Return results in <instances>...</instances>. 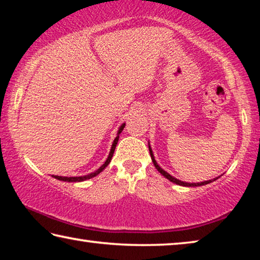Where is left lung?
<instances>
[{"instance_id": "8db88e82", "label": "left lung", "mask_w": 260, "mask_h": 260, "mask_svg": "<svg viewBox=\"0 0 260 260\" xmlns=\"http://www.w3.org/2000/svg\"><path fill=\"white\" fill-rule=\"evenodd\" d=\"M149 151H150V156H151L152 162H153V165H155V167H156V169H157L158 172H159L160 174L164 175V177H165L166 179H169L171 182H173V183H177V184H179V186H184V187H199V186H204V184H208V183L212 182V181H214V180H217V179H218V178H215V179H213V180H209V181L199 182V183H188V182H183V181H181V180H178V179L173 178L172 175H170L169 173L166 172V171L162 170L161 167L157 164V161L155 160V157H153V153H152V150H151L150 146H149Z\"/></svg>"}]
</instances>
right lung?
I'll return each mask as SVG.
<instances>
[{"instance_id": "add662e5", "label": "right lung", "mask_w": 260, "mask_h": 260, "mask_svg": "<svg viewBox=\"0 0 260 260\" xmlns=\"http://www.w3.org/2000/svg\"><path fill=\"white\" fill-rule=\"evenodd\" d=\"M124 127H125V124H122V125L120 126L119 131H118V135H117V138L114 139V141H113L112 147H111V150H110L108 159L105 160L104 164H103L102 166H101L98 171H95L94 173H89V174H87V175H83V177H70V178H68V177H59V175H52V177H54V178L57 179V180H60V181H68V182H80V181H85V180H87V179H91V178L96 177V175L102 172V171L105 169V167H107V166L109 165V162L111 161V158H112V156H113L114 149H116V146H117V143H118V140H119V134L121 133L122 129H124Z\"/></svg>"}]
</instances>
